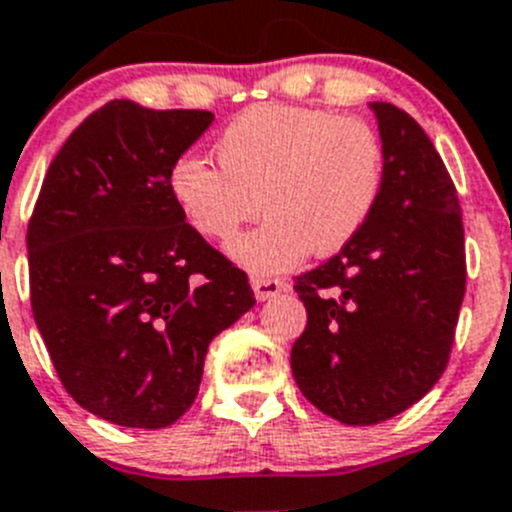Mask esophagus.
I'll return each mask as SVG.
<instances>
[{
	"instance_id": "obj_1",
	"label": "esophagus",
	"mask_w": 512,
	"mask_h": 512,
	"mask_svg": "<svg viewBox=\"0 0 512 512\" xmlns=\"http://www.w3.org/2000/svg\"><path fill=\"white\" fill-rule=\"evenodd\" d=\"M252 290H255L257 301H270V298L280 296L283 290H288V285L275 278H252Z\"/></svg>"
}]
</instances>
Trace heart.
Instances as JSON below:
<instances>
[{"instance_id": "obj_1", "label": "heart", "mask_w": 512, "mask_h": 512, "mask_svg": "<svg viewBox=\"0 0 512 512\" xmlns=\"http://www.w3.org/2000/svg\"><path fill=\"white\" fill-rule=\"evenodd\" d=\"M216 158L181 155L168 191L188 227L224 242L262 211L265 222L227 247L252 275L288 273L311 252L329 257L352 245L380 201L385 155L357 117L267 104L227 124Z\"/></svg>"}]
</instances>
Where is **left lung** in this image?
<instances>
[{"label":"left lung","instance_id":"8db88e82","mask_svg":"<svg viewBox=\"0 0 512 512\" xmlns=\"http://www.w3.org/2000/svg\"><path fill=\"white\" fill-rule=\"evenodd\" d=\"M385 181L352 245L296 278L308 313L290 370L321 413L372 426L423 398L444 375L467 262L457 191L421 124L370 101Z\"/></svg>","mask_w":512,"mask_h":512}]
</instances>
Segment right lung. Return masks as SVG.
Returning <instances> with one entry per match:
<instances>
[{
	"instance_id": "right-lung-1",
	"label": "right lung",
	"mask_w": 512,
	"mask_h": 512,
	"mask_svg": "<svg viewBox=\"0 0 512 512\" xmlns=\"http://www.w3.org/2000/svg\"><path fill=\"white\" fill-rule=\"evenodd\" d=\"M214 122L117 99L50 163L27 227L32 316L63 388L127 428L191 408L216 334L255 306L247 275L186 224L168 191Z\"/></svg>"
}]
</instances>
